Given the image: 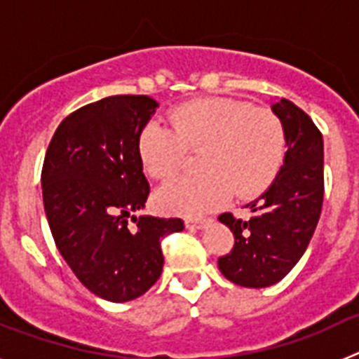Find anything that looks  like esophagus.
<instances>
[{"mask_svg": "<svg viewBox=\"0 0 359 359\" xmlns=\"http://www.w3.org/2000/svg\"><path fill=\"white\" fill-rule=\"evenodd\" d=\"M208 223H210L208 219H185V226L189 230H203Z\"/></svg>", "mask_w": 359, "mask_h": 359, "instance_id": "obj_1", "label": "esophagus"}]
</instances>
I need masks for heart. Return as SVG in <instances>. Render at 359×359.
<instances>
[{
    "mask_svg": "<svg viewBox=\"0 0 359 359\" xmlns=\"http://www.w3.org/2000/svg\"><path fill=\"white\" fill-rule=\"evenodd\" d=\"M169 123L154 120L138 138V154L149 176L167 180L187 156L198 154V176L176 177L154 196L161 212L199 215L223 207L231 190L250 198L273 182L286 151L284 128L264 107L228 98H203L170 113Z\"/></svg>",
    "mask_w": 359,
    "mask_h": 359,
    "instance_id": "heart-1",
    "label": "heart"
}]
</instances>
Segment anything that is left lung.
Segmentation results:
<instances>
[{
    "label": "left lung",
    "mask_w": 359,
    "mask_h": 359,
    "mask_svg": "<svg viewBox=\"0 0 359 359\" xmlns=\"http://www.w3.org/2000/svg\"><path fill=\"white\" fill-rule=\"evenodd\" d=\"M271 111L286 136V154L273 183L246 205L252 217L221 214L236 237L217 266L244 287L277 284L294 268L318 224L323 203V140L313 120L293 102L273 100Z\"/></svg>",
    "instance_id": "obj_1"
}]
</instances>
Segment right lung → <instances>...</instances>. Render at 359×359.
I'll list each match as a JSON object with an SVG mask.
<instances>
[{
	"instance_id": "add662e5",
	"label": "right lung",
	"mask_w": 359,
	"mask_h": 359,
	"mask_svg": "<svg viewBox=\"0 0 359 359\" xmlns=\"http://www.w3.org/2000/svg\"><path fill=\"white\" fill-rule=\"evenodd\" d=\"M156 107L147 95L88 104L62 120L44 156L43 203L57 250L75 277L109 302L151 290L163 269L161 239L185 228L177 217L133 215L149 196L138 138Z\"/></svg>"
}]
</instances>
